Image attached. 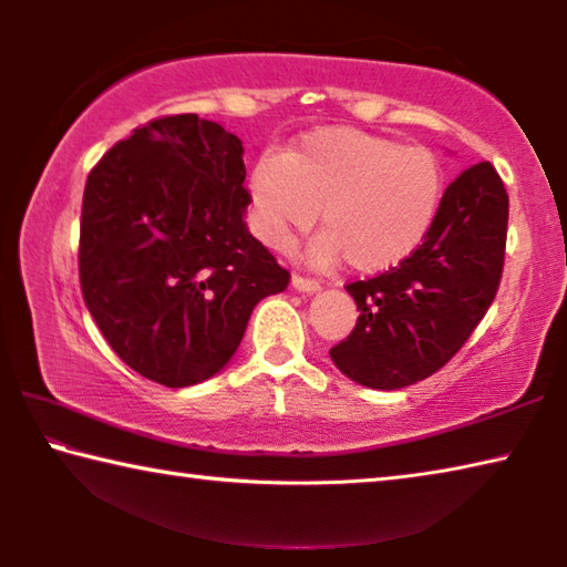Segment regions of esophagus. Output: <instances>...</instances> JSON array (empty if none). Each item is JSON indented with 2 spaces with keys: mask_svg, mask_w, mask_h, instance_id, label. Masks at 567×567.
<instances>
[{
  "mask_svg": "<svg viewBox=\"0 0 567 567\" xmlns=\"http://www.w3.org/2000/svg\"><path fill=\"white\" fill-rule=\"evenodd\" d=\"M292 287L297 292H318L320 290V282L318 280H310V277H302V275H292Z\"/></svg>",
  "mask_w": 567,
  "mask_h": 567,
  "instance_id": "obj_1",
  "label": "esophagus"
}]
</instances>
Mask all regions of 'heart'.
<instances>
[{
	"mask_svg": "<svg viewBox=\"0 0 567 567\" xmlns=\"http://www.w3.org/2000/svg\"><path fill=\"white\" fill-rule=\"evenodd\" d=\"M257 233L287 249L322 209V233L307 243L315 267L342 257L372 275L405 262L433 233L445 197L440 159L425 147L352 127L302 134L285 155H265L249 172Z\"/></svg>",
	"mask_w": 567,
	"mask_h": 567,
	"instance_id": "1",
	"label": "heart"
}]
</instances>
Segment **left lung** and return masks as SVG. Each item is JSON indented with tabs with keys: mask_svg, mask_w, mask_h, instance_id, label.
I'll use <instances>...</instances> for the list:
<instances>
[{
	"mask_svg": "<svg viewBox=\"0 0 567 567\" xmlns=\"http://www.w3.org/2000/svg\"><path fill=\"white\" fill-rule=\"evenodd\" d=\"M505 235V185L491 162H480L445 189L433 233L415 255L344 287L360 318L330 350L342 375L400 390L443 368L495 300Z\"/></svg>",
	"mask_w": 567,
	"mask_h": 567,
	"instance_id": "obj_1",
	"label": "left lung"
}]
</instances>
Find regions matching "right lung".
Segmentation results:
<instances>
[{
  "label": "right lung",
  "mask_w": 567,
  "mask_h": 567,
  "mask_svg": "<svg viewBox=\"0 0 567 567\" xmlns=\"http://www.w3.org/2000/svg\"><path fill=\"white\" fill-rule=\"evenodd\" d=\"M243 140L175 114L90 172L80 280L104 340L142 378L189 388L233 360L249 315L290 272L247 229Z\"/></svg>",
  "instance_id": "obj_1"
}]
</instances>
